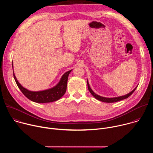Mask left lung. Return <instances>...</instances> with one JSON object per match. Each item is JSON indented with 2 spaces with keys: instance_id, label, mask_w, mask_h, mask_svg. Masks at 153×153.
<instances>
[{
  "instance_id": "obj_1",
  "label": "left lung",
  "mask_w": 153,
  "mask_h": 153,
  "mask_svg": "<svg viewBox=\"0 0 153 153\" xmlns=\"http://www.w3.org/2000/svg\"><path fill=\"white\" fill-rule=\"evenodd\" d=\"M87 85H88V90L90 92V93L97 100H100V101H102V102H106V103H113V102H118V101H120V100H123L125 99H126L128 97H129L131 95L134 91L136 90V89L137 88L136 86V88L132 91H131L129 93L126 94V95H124V96H120V97H113V98H107V97H102L100 96H99L97 94H96L92 90L91 88H90V85H89V83L88 82V80H87Z\"/></svg>"
}]
</instances>
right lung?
I'll return each instance as SVG.
<instances>
[{
  "instance_id": "obj_1",
  "label": "right lung",
  "mask_w": 153,
  "mask_h": 153,
  "mask_svg": "<svg viewBox=\"0 0 153 153\" xmlns=\"http://www.w3.org/2000/svg\"><path fill=\"white\" fill-rule=\"evenodd\" d=\"M71 70L65 73L62 76L59 82L55 86L51 88L40 91H31L28 90L19 83L14 72L13 76L19 88L28 99L36 103H43L56 101L64 95L67 90L68 77Z\"/></svg>"
}]
</instances>
